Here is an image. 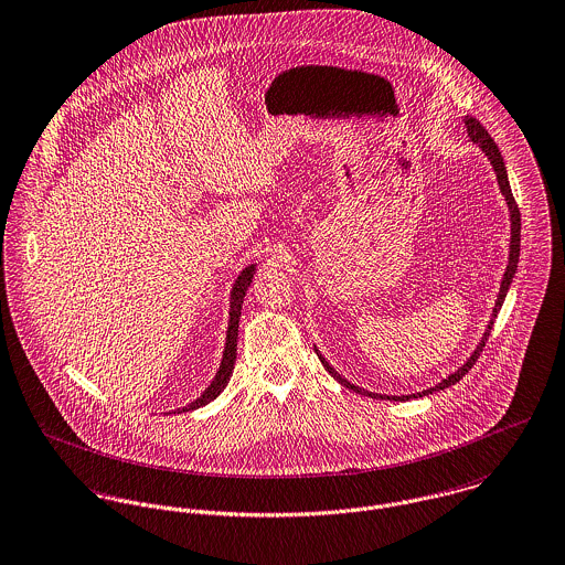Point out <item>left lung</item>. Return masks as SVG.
Masks as SVG:
<instances>
[{
    "label": "left lung",
    "instance_id": "left-lung-1",
    "mask_svg": "<svg viewBox=\"0 0 565 565\" xmlns=\"http://www.w3.org/2000/svg\"><path fill=\"white\" fill-rule=\"evenodd\" d=\"M466 128H468V137H470V141L475 143V146H479L481 150H483L484 157H487V161L491 162V167H493V171H495V180H498V186H500V193L504 195V202H507V206H509V220H511V243H509V263H507V269H504V276H502V282H500V291H498V298H495V305H493V311H491V320L487 323V328H484L483 339L479 341V345H477V350L470 354V359L457 370V372H452L450 376H446L441 383H437L435 387H428V390H424V392H417V394H411V396H383V394H372V392H365V390H361V387H356V385H352L350 381H345L326 359H323L322 354H320V350L316 348V352H318V356H320V361H322L323 367H326V372L334 379V381H339L345 390H352V392H356V394H363V396H370V398H387V401H398V403H404V401H408V398H422V396H428V394H435V392H441V390H446V387H450V385H455V383H459L472 367H475V363H477V359L481 356V352H483L484 341H487V337H489V332H491V328H493V320H495V316H498V311H500V307H502V302H504V298H507V291H509V287H511V282H513V276H515V269H518V260H520V209H518V204H515V200H513V193H511V186H509V175H507V167H504V161H502V154H500V150H498V146L493 143V139L489 137V132L484 130L483 126H481V121H477L475 117H468L466 119Z\"/></svg>",
    "mask_w": 565,
    "mask_h": 565
}]
</instances>
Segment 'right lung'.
Wrapping results in <instances>:
<instances>
[{
    "label": "right lung",
    "mask_w": 565,
    "mask_h": 565,
    "mask_svg": "<svg viewBox=\"0 0 565 565\" xmlns=\"http://www.w3.org/2000/svg\"><path fill=\"white\" fill-rule=\"evenodd\" d=\"M254 271H256V265H247L245 269H242V274L237 276L235 285H233V291H231V320H228V330H226V348H224V356H222V363H220V370L215 374V379L211 381V385L204 390V394L182 408H178V413H184V411H193V408H200L204 404L215 401L224 387L228 385L231 376H233V370H235V361H237V334H239V320H242V305L243 298H245V291L254 278Z\"/></svg>",
    "instance_id": "obj_1"
}]
</instances>
